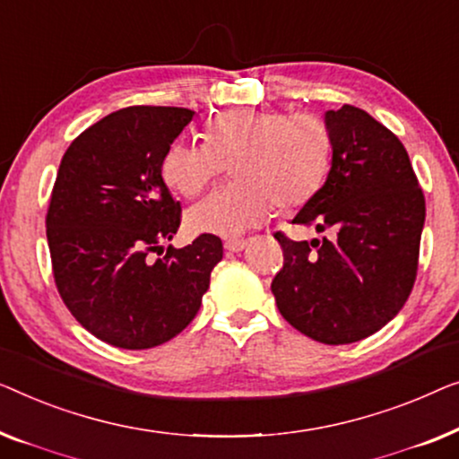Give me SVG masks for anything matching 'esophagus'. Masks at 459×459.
I'll return each mask as SVG.
<instances>
[{
    "label": "esophagus",
    "instance_id": "1",
    "mask_svg": "<svg viewBox=\"0 0 459 459\" xmlns=\"http://www.w3.org/2000/svg\"><path fill=\"white\" fill-rule=\"evenodd\" d=\"M245 245H247V238H229V241H224V247L229 251H241L245 249Z\"/></svg>",
    "mask_w": 459,
    "mask_h": 459
}]
</instances>
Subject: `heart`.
Listing matches in <instances>:
<instances>
[{
	"instance_id": "b5f03b06",
	"label": "heart",
	"mask_w": 459,
	"mask_h": 459,
	"mask_svg": "<svg viewBox=\"0 0 459 459\" xmlns=\"http://www.w3.org/2000/svg\"><path fill=\"white\" fill-rule=\"evenodd\" d=\"M205 145L174 141L162 158V178L183 197H195L230 166L227 189L186 212V229L199 235L237 237L266 221L274 205L307 204L325 183L333 139L318 116L276 109H230L204 131Z\"/></svg>"
}]
</instances>
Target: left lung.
Here are the masks:
<instances>
[{
    "instance_id": "1",
    "label": "left lung",
    "mask_w": 459,
    "mask_h": 459,
    "mask_svg": "<svg viewBox=\"0 0 459 459\" xmlns=\"http://www.w3.org/2000/svg\"><path fill=\"white\" fill-rule=\"evenodd\" d=\"M326 183L293 224L326 232L291 241L274 232L285 264L273 293L289 325L326 345L366 339L395 318L418 273L424 195L408 152L364 109H328Z\"/></svg>"
}]
</instances>
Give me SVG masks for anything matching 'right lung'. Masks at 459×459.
Returning <instances> with one entry per match:
<instances>
[{"label": "right lung", "mask_w": 459, "mask_h": 459, "mask_svg": "<svg viewBox=\"0 0 459 459\" xmlns=\"http://www.w3.org/2000/svg\"><path fill=\"white\" fill-rule=\"evenodd\" d=\"M193 114L122 108L82 131L57 170L45 216L57 293L82 328L120 350L177 337L195 318L222 260L216 235L152 260L180 227L162 158Z\"/></svg>", "instance_id": "add662e5"}]
</instances>
